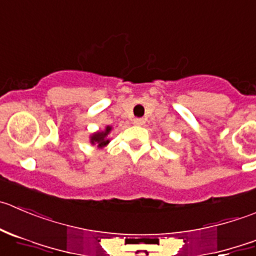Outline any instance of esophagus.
<instances>
[{"label": "esophagus", "instance_id": "34e87169", "mask_svg": "<svg viewBox=\"0 0 256 256\" xmlns=\"http://www.w3.org/2000/svg\"><path fill=\"white\" fill-rule=\"evenodd\" d=\"M134 125L136 126L145 125V120H144V118H135V120H134Z\"/></svg>", "mask_w": 256, "mask_h": 256}]
</instances>
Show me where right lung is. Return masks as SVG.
<instances>
[{"label": "right lung", "mask_w": 256, "mask_h": 256, "mask_svg": "<svg viewBox=\"0 0 256 256\" xmlns=\"http://www.w3.org/2000/svg\"><path fill=\"white\" fill-rule=\"evenodd\" d=\"M112 131V126L108 125L105 126V128L104 130H98L96 131V132L91 134L90 135V144L91 145L96 146L98 148H104L105 146H108V144H110V138H108V135H110V132Z\"/></svg>", "instance_id": "1"}]
</instances>
